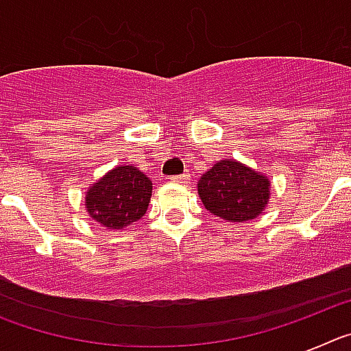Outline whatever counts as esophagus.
Instances as JSON below:
<instances>
[{
  "instance_id": "34e87169",
  "label": "esophagus",
  "mask_w": 351,
  "mask_h": 351,
  "mask_svg": "<svg viewBox=\"0 0 351 351\" xmlns=\"http://www.w3.org/2000/svg\"><path fill=\"white\" fill-rule=\"evenodd\" d=\"M172 182H178V184H188L190 182V173H179V176H172L170 178Z\"/></svg>"
}]
</instances>
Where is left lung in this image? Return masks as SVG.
<instances>
[{
    "label": "left lung",
    "mask_w": 351,
    "mask_h": 351,
    "mask_svg": "<svg viewBox=\"0 0 351 351\" xmlns=\"http://www.w3.org/2000/svg\"><path fill=\"white\" fill-rule=\"evenodd\" d=\"M269 179L235 160H221L198 182V195L214 216L232 223L256 218L269 202Z\"/></svg>",
    "instance_id": "left-lung-1"
}]
</instances>
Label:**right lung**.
<instances>
[{
    "label": "right lung",
    "instance_id": "add662e5",
    "mask_svg": "<svg viewBox=\"0 0 351 351\" xmlns=\"http://www.w3.org/2000/svg\"><path fill=\"white\" fill-rule=\"evenodd\" d=\"M153 184L133 167H116L86 195V207L93 219L107 228H125L145 214Z\"/></svg>",
    "mask_w": 351,
    "mask_h": 351
}]
</instances>
